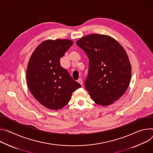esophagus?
I'll list each match as a JSON object with an SVG mask.
<instances>
[{"label":"esophagus","instance_id":"esophagus-1","mask_svg":"<svg viewBox=\"0 0 153 153\" xmlns=\"http://www.w3.org/2000/svg\"><path fill=\"white\" fill-rule=\"evenodd\" d=\"M77 82H79L81 86H82V80L81 78H79L78 80H77Z\"/></svg>","mask_w":153,"mask_h":153}]
</instances>
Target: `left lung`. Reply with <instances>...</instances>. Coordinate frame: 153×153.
Segmentation results:
<instances>
[{
    "mask_svg": "<svg viewBox=\"0 0 153 153\" xmlns=\"http://www.w3.org/2000/svg\"><path fill=\"white\" fill-rule=\"evenodd\" d=\"M76 45L89 58L84 84L95 102L108 106L119 99L131 79V66L123 47L113 38L92 34L79 39Z\"/></svg>",
    "mask_w": 153,
    "mask_h": 153,
    "instance_id": "1",
    "label": "left lung"
}]
</instances>
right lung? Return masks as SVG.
Listing matches in <instances>:
<instances>
[{
	"label": "right lung",
	"instance_id": "obj_1",
	"mask_svg": "<svg viewBox=\"0 0 153 153\" xmlns=\"http://www.w3.org/2000/svg\"><path fill=\"white\" fill-rule=\"evenodd\" d=\"M73 43L69 39L45 41L36 48L28 61L26 74L28 89L48 109L64 108L72 93L81 87L60 64V58Z\"/></svg>",
	"mask_w": 153,
	"mask_h": 153
}]
</instances>
